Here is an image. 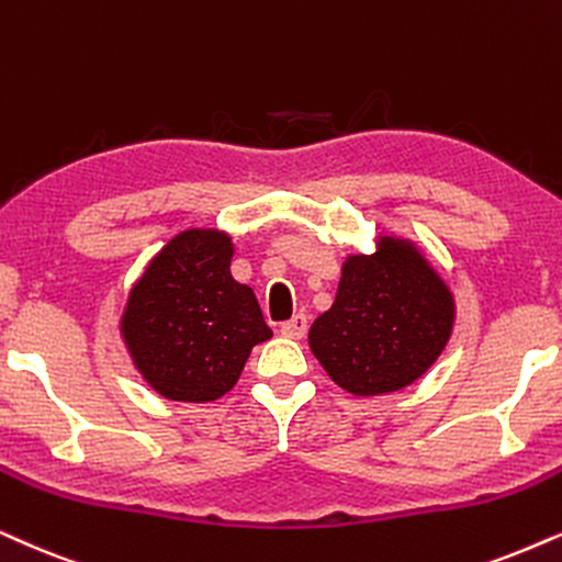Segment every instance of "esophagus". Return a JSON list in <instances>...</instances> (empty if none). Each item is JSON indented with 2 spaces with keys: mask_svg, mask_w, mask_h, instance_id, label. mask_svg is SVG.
Returning a JSON list of instances; mask_svg holds the SVG:
<instances>
[{
  "mask_svg": "<svg viewBox=\"0 0 562 562\" xmlns=\"http://www.w3.org/2000/svg\"><path fill=\"white\" fill-rule=\"evenodd\" d=\"M305 329H308V318H305L303 314H297V316L290 318V322L280 326V334H282V337H290V339H303Z\"/></svg>",
  "mask_w": 562,
  "mask_h": 562,
  "instance_id": "34e87169",
  "label": "esophagus"
}]
</instances>
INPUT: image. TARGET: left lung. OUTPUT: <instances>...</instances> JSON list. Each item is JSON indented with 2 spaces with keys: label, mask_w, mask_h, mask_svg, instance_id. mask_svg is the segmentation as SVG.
<instances>
[{
  "label": "left lung",
  "mask_w": 562,
  "mask_h": 562,
  "mask_svg": "<svg viewBox=\"0 0 562 562\" xmlns=\"http://www.w3.org/2000/svg\"><path fill=\"white\" fill-rule=\"evenodd\" d=\"M457 318L451 288L409 238L379 236L373 254L342 261L331 308L308 345L329 379L355 396L407 389L440 358Z\"/></svg>",
  "instance_id": "left-lung-1"
}]
</instances>
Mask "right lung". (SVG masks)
I'll use <instances>...</instances> for the list:
<instances>
[{
    "label": "right lung",
    "mask_w": 562,
    "mask_h": 562,
    "mask_svg": "<svg viewBox=\"0 0 562 562\" xmlns=\"http://www.w3.org/2000/svg\"><path fill=\"white\" fill-rule=\"evenodd\" d=\"M233 238L217 228L173 236L130 290L119 331L137 371L173 402H215L267 342L257 295L233 280Z\"/></svg>",
    "instance_id": "add662e5"
}]
</instances>
